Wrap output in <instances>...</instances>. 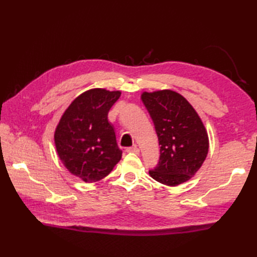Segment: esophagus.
Masks as SVG:
<instances>
[{
    "label": "esophagus",
    "mask_w": 257,
    "mask_h": 257,
    "mask_svg": "<svg viewBox=\"0 0 257 257\" xmlns=\"http://www.w3.org/2000/svg\"><path fill=\"white\" fill-rule=\"evenodd\" d=\"M127 152H129V154H136V155H139L140 154V150L138 147H129V148H127V150H125Z\"/></svg>",
    "instance_id": "obj_1"
}]
</instances>
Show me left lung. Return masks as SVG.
<instances>
[{"label":"left lung","instance_id":"1","mask_svg":"<svg viewBox=\"0 0 257 257\" xmlns=\"http://www.w3.org/2000/svg\"><path fill=\"white\" fill-rule=\"evenodd\" d=\"M154 121L160 145V159L152 179L169 187L187 182L203 165L209 136L203 122L185 98L170 89L141 94Z\"/></svg>","mask_w":257,"mask_h":257}]
</instances>
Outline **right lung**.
Masks as SVG:
<instances>
[{
  "instance_id": "1",
  "label": "right lung",
  "mask_w": 257,
  "mask_h": 257,
  "mask_svg": "<svg viewBox=\"0 0 257 257\" xmlns=\"http://www.w3.org/2000/svg\"><path fill=\"white\" fill-rule=\"evenodd\" d=\"M121 91L89 89L65 110L54 134L56 151L65 168L86 183L103 179L121 159L108 112Z\"/></svg>"
}]
</instances>
